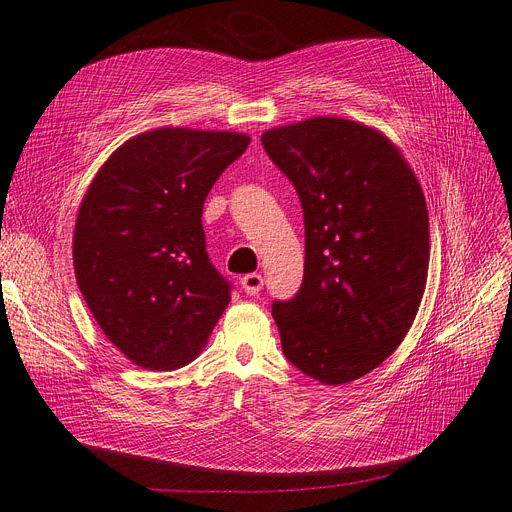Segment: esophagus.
<instances>
[{"mask_svg":"<svg viewBox=\"0 0 512 512\" xmlns=\"http://www.w3.org/2000/svg\"><path fill=\"white\" fill-rule=\"evenodd\" d=\"M240 286L247 294H251V297H255V294H259V290L263 288V278L261 274H247L240 280Z\"/></svg>","mask_w":512,"mask_h":512,"instance_id":"obj_1","label":"esophagus"}]
</instances>
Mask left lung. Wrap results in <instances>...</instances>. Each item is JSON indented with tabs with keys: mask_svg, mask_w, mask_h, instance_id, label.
Here are the masks:
<instances>
[{
	"mask_svg": "<svg viewBox=\"0 0 512 512\" xmlns=\"http://www.w3.org/2000/svg\"><path fill=\"white\" fill-rule=\"evenodd\" d=\"M305 218V276L274 301L284 357L338 386L384 363L407 336L427 282L429 218L407 159L380 130L311 118L261 134Z\"/></svg>",
	"mask_w": 512,
	"mask_h": 512,
	"instance_id": "obj_1",
	"label": "left lung"
}]
</instances>
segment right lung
Segmentation results:
<instances>
[{"label": "right lung", "mask_w": 512, "mask_h": 512, "mask_svg": "<svg viewBox=\"0 0 512 512\" xmlns=\"http://www.w3.org/2000/svg\"><path fill=\"white\" fill-rule=\"evenodd\" d=\"M251 139L155 128L118 147L80 203L72 255L103 334L134 365L170 371L199 357L232 284L205 247L203 203Z\"/></svg>", "instance_id": "obj_1"}]
</instances>
